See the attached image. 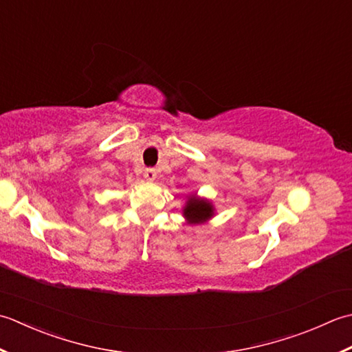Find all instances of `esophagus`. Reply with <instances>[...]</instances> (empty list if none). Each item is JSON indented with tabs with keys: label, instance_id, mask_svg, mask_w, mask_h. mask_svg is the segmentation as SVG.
<instances>
[{
	"label": "esophagus",
	"instance_id": "esophagus-1",
	"mask_svg": "<svg viewBox=\"0 0 352 352\" xmlns=\"http://www.w3.org/2000/svg\"><path fill=\"white\" fill-rule=\"evenodd\" d=\"M156 175H157V171H156V168H152V167H148V168H146V171H144V177L147 179V181H155L156 179Z\"/></svg>",
	"mask_w": 352,
	"mask_h": 352
}]
</instances>
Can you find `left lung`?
<instances>
[{
  "instance_id": "1",
  "label": "left lung",
  "mask_w": 352,
  "mask_h": 352,
  "mask_svg": "<svg viewBox=\"0 0 352 352\" xmlns=\"http://www.w3.org/2000/svg\"><path fill=\"white\" fill-rule=\"evenodd\" d=\"M182 214L186 221L191 225L205 223V221H208L214 216V206L210 200L192 195L186 200V205L184 206Z\"/></svg>"
}]
</instances>
